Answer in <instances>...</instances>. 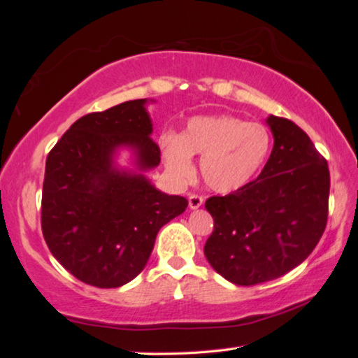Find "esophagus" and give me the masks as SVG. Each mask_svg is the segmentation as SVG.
<instances>
[{"label": "esophagus", "instance_id": "obj_1", "mask_svg": "<svg viewBox=\"0 0 358 358\" xmlns=\"http://www.w3.org/2000/svg\"><path fill=\"white\" fill-rule=\"evenodd\" d=\"M187 201H189V208L196 210V208H199L203 203V197L199 196V194H191Z\"/></svg>", "mask_w": 358, "mask_h": 358}]
</instances>
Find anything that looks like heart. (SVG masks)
Returning a JSON list of instances; mask_svg holds the SVG:
<instances>
[{"label":"heart","mask_w":358,"mask_h":358,"mask_svg":"<svg viewBox=\"0 0 358 358\" xmlns=\"http://www.w3.org/2000/svg\"><path fill=\"white\" fill-rule=\"evenodd\" d=\"M161 147L166 166L175 177H191V156H199L205 185L216 192H234L262 169L271 138L262 124L220 115L192 118L181 137L172 132L162 136Z\"/></svg>","instance_id":"b5f03b06"}]
</instances>
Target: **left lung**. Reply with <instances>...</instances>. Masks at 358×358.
Wrapping results in <instances>:
<instances>
[{
    "label": "left lung",
    "mask_w": 358,
    "mask_h": 358,
    "mask_svg": "<svg viewBox=\"0 0 358 358\" xmlns=\"http://www.w3.org/2000/svg\"><path fill=\"white\" fill-rule=\"evenodd\" d=\"M266 123L275 145L259 177L205 202L215 221L205 257L237 286L276 280L300 265L319 243L329 217L325 157L294 121L271 115Z\"/></svg>",
    "instance_id": "8db88e82"
}]
</instances>
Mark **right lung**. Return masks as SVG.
Segmentation results:
<instances>
[{"mask_svg":"<svg viewBox=\"0 0 358 358\" xmlns=\"http://www.w3.org/2000/svg\"><path fill=\"white\" fill-rule=\"evenodd\" d=\"M128 101L78 118L50 150L42 186V235L59 264L90 286L120 287L141 273L159 229L187 201L155 189L142 173L113 169L121 145L136 150L143 171L161 150L143 104Z\"/></svg>","mask_w":358,"mask_h":358,"instance_id":"1","label":"right lung"}]
</instances>
